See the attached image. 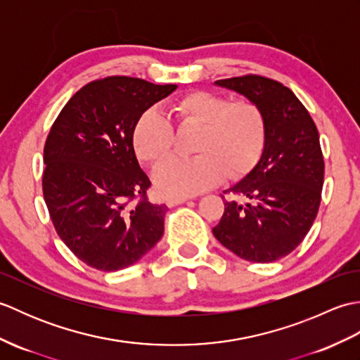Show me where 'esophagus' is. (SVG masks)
Returning a JSON list of instances; mask_svg holds the SVG:
<instances>
[{
	"instance_id": "1",
	"label": "esophagus",
	"mask_w": 360,
	"mask_h": 360,
	"mask_svg": "<svg viewBox=\"0 0 360 360\" xmlns=\"http://www.w3.org/2000/svg\"><path fill=\"white\" fill-rule=\"evenodd\" d=\"M190 198L188 196H178V198H167V205L168 207H174V205H178V204H182V202H186V201H188Z\"/></svg>"
}]
</instances>
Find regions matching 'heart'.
Returning <instances> with one entry per match:
<instances>
[{"label":"heart","instance_id":"b5f03b06","mask_svg":"<svg viewBox=\"0 0 360 360\" xmlns=\"http://www.w3.org/2000/svg\"><path fill=\"white\" fill-rule=\"evenodd\" d=\"M181 127L201 128L195 142L196 158H173L155 172L160 193L168 198L193 196L223 179L248 174L258 162L266 142V120L259 106L241 98L193 91L173 103ZM131 143L141 162L156 167L172 155L174 129L162 114L148 108L131 129Z\"/></svg>","mask_w":360,"mask_h":360}]
</instances>
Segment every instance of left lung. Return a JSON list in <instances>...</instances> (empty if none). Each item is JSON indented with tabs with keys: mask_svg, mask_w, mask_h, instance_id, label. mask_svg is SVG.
Listing matches in <instances>:
<instances>
[{
	"mask_svg": "<svg viewBox=\"0 0 360 360\" xmlns=\"http://www.w3.org/2000/svg\"><path fill=\"white\" fill-rule=\"evenodd\" d=\"M259 106L266 120L262 158L224 193V213L213 235L235 255L271 263L290 254L317 217L325 162L308 110L280 82L262 75L217 80ZM224 200V196H223Z\"/></svg>",
	"mask_w": 360,
	"mask_h": 360,
	"instance_id": "left-lung-1",
	"label": "left lung"
}]
</instances>
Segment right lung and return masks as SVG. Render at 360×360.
I'll use <instances>...</instances> for the list:
<instances>
[{
	"mask_svg": "<svg viewBox=\"0 0 360 360\" xmlns=\"http://www.w3.org/2000/svg\"><path fill=\"white\" fill-rule=\"evenodd\" d=\"M176 88L120 75L96 80L53 122L44 143V202L60 238L94 269H125L162 238L167 205L148 201L151 182L131 129Z\"/></svg>",
	"mask_w": 360,
	"mask_h": 360,
	"instance_id": "1",
	"label": "right lung"
}]
</instances>
